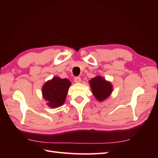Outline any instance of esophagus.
Here are the masks:
<instances>
[{"instance_id": "esophagus-1", "label": "esophagus", "mask_w": 158, "mask_h": 158, "mask_svg": "<svg viewBox=\"0 0 158 158\" xmlns=\"http://www.w3.org/2000/svg\"><path fill=\"white\" fill-rule=\"evenodd\" d=\"M74 82H76V83H80V82H81V78H80V77H76V78H74Z\"/></svg>"}]
</instances>
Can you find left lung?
<instances>
[{
  "instance_id": "obj_1",
  "label": "left lung",
  "mask_w": 158,
  "mask_h": 158,
  "mask_svg": "<svg viewBox=\"0 0 158 158\" xmlns=\"http://www.w3.org/2000/svg\"><path fill=\"white\" fill-rule=\"evenodd\" d=\"M93 95L99 101H103L110 97L113 86L108 81L100 76L93 78L89 81Z\"/></svg>"
}]
</instances>
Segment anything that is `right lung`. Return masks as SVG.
<instances>
[{
  "instance_id": "obj_1",
  "label": "right lung",
  "mask_w": 158,
  "mask_h": 158,
  "mask_svg": "<svg viewBox=\"0 0 158 158\" xmlns=\"http://www.w3.org/2000/svg\"><path fill=\"white\" fill-rule=\"evenodd\" d=\"M71 82L69 80L53 77L44 84L42 89L44 99L47 101V106L52 108L60 107L64 103Z\"/></svg>"
}]
</instances>
